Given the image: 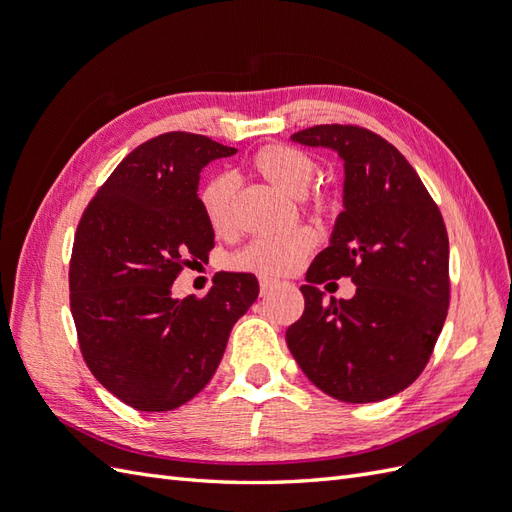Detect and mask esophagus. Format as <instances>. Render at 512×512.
<instances>
[{
  "instance_id": "34e87169",
  "label": "esophagus",
  "mask_w": 512,
  "mask_h": 512,
  "mask_svg": "<svg viewBox=\"0 0 512 512\" xmlns=\"http://www.w3.org/2000/svg\"><path fill=\"white\" fill-rule=\"evenodd\" d=\"M275 288H277V280H273V277H260V294H262V297H267V294H271Z\"/></svg>"
}]
</instances>
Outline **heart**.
I'll use <instances>...</instances> for the list:
<instances>
[{
    "label": "heart",
    "instance_id": "obj_1",
    "mask_svg": "<svg viewBox=\"0 0 512 512\" xmlns=\"http://www.w3.org/2000/svg\"><path fill=\"white\" fill-rule=\"evenodd\" d=\"M254 173L267 181L271 188L280 190L290 198H305L318 177V162L307 151L275 143L262 147L250 162ZM312 205L318 211H333L335 200L316 194ZM200 207L215 235H228L235 224V181L226 175L209 179L200 190ZM318 237L314 230L299 228L286 237H262L247 243L243 250L232 256V267L239 271H252L260 275H286L299 269L307 254L314 250Z\"/></svg>",
    "mask_w": 512,
    "mask_h": 512
}]
</instances>
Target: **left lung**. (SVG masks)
<instances>
[{
	"mask_svg": "<svg viewBox=\"0 0 512 512\" xmlns=\"http://www.w3.org/2000/svg\"><path fill=\"white\" fill-rule=\"evenodd\" d=\"M344 160V211L301 286L303 316L286 344L320 391L371 404L421 376L448 309V235L421 177L382 136L359 126H314L290 136ZM350 276L352 300L315 286Z\"/></svg>",
	"mask_w": 512,
	"mask_h": 512,
	"instance_id": "left-lung-1",
	"label": "left lung"
}]
</instances>
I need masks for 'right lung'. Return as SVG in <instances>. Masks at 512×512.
I'll list each match as a JSON object with an SVG mask.
<instances>
[{
	"mask_svg": "<svg viewBox=\"0 0 512 512\" xmlns=\"http://www.w3.org/2000/svg\"><path fill=\"white\" fill-rule=\"evenodd\" d=\"M207 136L168 132L138 145L85 209L70 260V307L83 359L106 391L168 412L205 389L235 322L258 297L252 273H215L203 299L173 297L190 258L207 260L203 168L235 156Z\"/></svg>",
	"mask_w": 512,
	"mask_h": 512,
	"instance_id": "add662e5",
	"label": "right lung"
}]
</instances>
